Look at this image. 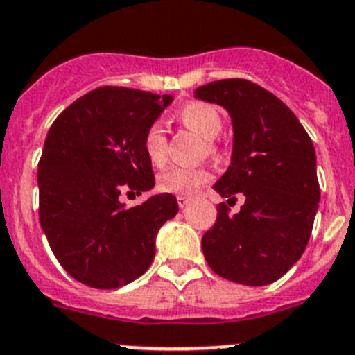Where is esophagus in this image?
Here are the masks:
<instances>
[{"mask_svg":"<svg viewBox=\"0 0 355 355\" xmlns=\"http://www.w3.org/2000/svg\"><path fill=\"white\" fill-rule=\"evenodd\" d=\"M190 197H187V195H178V204H180V207L183 209V207H187L188 204H190Z\"/></svg>","mask_w":355,"mask_h":355,"instance_id":"34e87169","label":"esophagus"}]
</instances>
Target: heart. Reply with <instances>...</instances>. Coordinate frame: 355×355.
Wrapping results in <instances>:
<instances>
[{"label": "heart", "mask_w": 355, "mask_h": 355, "mask_svg": "<svg viewBox=\"0 0 355 355\" xmlns=\"http://www.w3.org/2000/svg\"><path fill=\"white\" fill-rule=\"evenodd\" d=\"M178 118L190 130L197 132L200 137L209 139V149L216 148L213 139L222 132V116L216 107L206 102H188L178 110ZM142 149L148 160L155 167H162L167 162V137H165L164 126L160 123H151L146 128L142 137ZM211 180V172L206 167H171L158 178V188L167 193L191 195L199 190L202 184Z\"/></svg>", "instance_id": "b5f03b06"}]
</instances>
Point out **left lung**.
I'll list each match as a JSON object with an SVG mask.
<instances>
[{"mask_svg":"<svg viewBox=\"0 0 355 355\" xmlns=\"http://www.w3.org/2000/svg\"><path fill=\"white\" fill-rule=\"evenodd\" d=\"M195 96L232 118V162L213 188L229 204L245 195L239 213L230 214L225 202L216 207L204 257L234 284H272L301 259L313 229L320 200L313 142L295 114L252 80H214Z\"/></svg>","mask_w":355,"mask_h":355,"instance_id":"obj_1","label":"left lung"}]
</instances>
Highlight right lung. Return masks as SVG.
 Returning a JSON list of instances; mask_svg holds the SVG:
<instances>
[{"label": "right lung", "mask_w": 355, "mask_h": 355, "mask_svg": "<svg viewBox=\"0 0 355 355\" xmlns=\"http://www.w3.org/2000/svg\"><path fill=\"white\" fill-rule=\"evenodd\" d=\"M172 102L130 87L103 86L52 123L38 162L40 225L64 271L93 288H118L144 275L155 239L178 213L171 193L126 209L123 190L155 187L142 137Z\"/></svg>", "instance_id": "right-lung-1"}]
</instances>
